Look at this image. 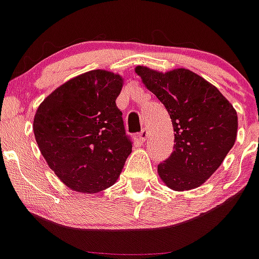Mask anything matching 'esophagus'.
Instances as JSON below:
<instances>
[{
	"label": "esophagus",
	"mask_w": 259,
	"mask_h": 259,
	"mask_svg": "<svg viewBox=\"0 0 259 259\" xmlns=\"http://www.w3.org/2000/svg\"><path fill=\"white\" fill-rule=\"evenodd\" d=\"M146 137H148V130H146V129H143L142 132H140L139 134H138V138H139V142H142V143L145 142Z\"/></svg>",
	"instance_id": "obj_1"
}]
</instances>
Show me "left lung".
I'll use <instances>...</instances> for the list:
<instances>
[{
	"label": "left lung",
	"instance_id": "left-lung-1",
	"mask_svg": "<svg viewBox=\"0 0 259 259\" xmlns=\"http://www.w3.org/2000/svg\"><path fill=\"white\" fill-rule=\"evenodd\" d=\"M146 89L163 103L174 127V151L158 165L170 189L200 187L233 148L238 116L221 91L188 69L159 72L137 66Z\"/></svg>",
	"mask_w": 259,
	"mask_h": 259
}]
</instances>
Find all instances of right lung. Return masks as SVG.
Segmentation results:
<instances>
[{
  "label": "right lung",
  "mask_w": 259,
  "mask_h": 259,
  "mask_svg": "<svg viewBox=\"0 0 259 259\" xmlns=\"http://www.w3.org/2000/svg\"><path fill=\"white\" fill-rule=\"evenodd\" d=\"M122 77L93 70L69 80L40 104L33 134L46 163L70 189L111 187L132 153L116 98Z\"/></svg>",
  "instance_id": "add662e5"
}]
</instances>
